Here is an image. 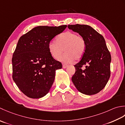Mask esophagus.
I'll list each match as a JSON object with an SVG mask.
<instances>
[{"instance_id":"esophagus-1","label":"esophagus","mask_w":125,"mask_h":125,"mask_svg":"<svg viewBox=\"0 0 125 125\" xmlns=\"http://www.w3.org/2000/svg\"><path fill=\"white\" fill-rule=\"evenodd\" d=\"M68 67V65H66V64H63L62 65V67L63 68H66V67Z\"/></svg>"}]
</instances>
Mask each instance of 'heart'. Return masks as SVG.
Returning <instances> with one entry per match:
<instances>
[{"label":"heart","mask_w":125,"mask_h":125,"mask_svg":"<svg viewBox=\"0 0 125 125\" xmlns=\"http://www.w3.org/2000/svg\"><path fill=\"white\" fill-rule=\"evenodd\" d=\"M84 38L76 33L67 31L60 34L56 38V42H49L48 50L52 57L59 59L64 50L65 53L61 58V61L68 63L74 59L79 60L83 57L86 50Z\"/></svg>","instance_id":"heart-1"}]
</instances>
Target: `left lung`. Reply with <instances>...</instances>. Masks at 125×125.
I'll use <instances>...</instances> for the list:
<instances>
[{
	"label": "left lung",
	"instance_id": "8db88e82",
	"mask_svg": "<svg viewBox=\"0 0 125 125\" xmlns=\"http://www.w3.org/2000/svg\"><path fill=\"white\" fill-rule=\"evenodd\" d=\"M68 28L82 36L86 45L81 59L74 65L75 72L72 82L80 92L95 94L105 87L111 75V55L105 39L88 25H68ZM83 65L86 66L82 69Z\"/></svg>",
	"mask_w": 125,
	"mask_h": 125
}]
</instances>
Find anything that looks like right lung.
<instances>
[{"instance_id": "right-lung-1", "label": "right lung", "mask_w": 125, "mask_h": 125, "mask_svg": "<svg viewBox=\"0 0 125 125\" xmlns=\"http://www.w3.org/2000/svg\"><path fill=\"white\" fill-rule=\"evenodd\" d=\"M66 27L37 26L19 38L12 59V78L28 97L40 98L50 91L62 64L52 57L48 45Z\"/></svg>"}]
</instances>
